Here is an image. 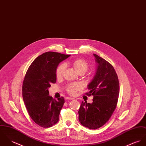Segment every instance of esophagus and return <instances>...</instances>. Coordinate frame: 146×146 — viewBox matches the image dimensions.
<instances>
[{
	"label": "esophagus",
	"mask_w": 146,
	"mask_h": 146,
	"mask_svg": "<svg viewBox=\"0 0 146 146\" xmlns=\"http://www.w3.org/2000/svg\"><path fill=\"white\" fill-rule=\"evenodd\" d=\"M66 100H74V98H73V97H66Z\"/></svg>",
	"instance_id": "esophagus-1"
}]
</instances>
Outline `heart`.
Segmentation results:
<instances>
[{
    "mask_svg": "<svg viewBox=\"0 0 146 146\" xmlns=\"http://www.w3.org/2000/svg\"><path fill=\"white\" fill-rule=\"evenodd\" d=\"M72 64L77 72L81 71L86 72L88 68L87 63L83 59H76L72 62ZM64 69L65 65L64 64H60L58 66L56 70V76L57 78H60L62 76ZM81 88V85L80 83H72L68 86L67 91L69 94L73 95L76 93L77 91Z\"/></svg>",
    "mask_w": 146,
    "mask_h": 146,
    "instance_id": "b5f03b06",
    "label": "heart"
}]
</instances>
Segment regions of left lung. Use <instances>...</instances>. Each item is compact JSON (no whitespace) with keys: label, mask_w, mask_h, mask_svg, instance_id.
<instances>
[{"label":"left lung","mask_w":146,"mask_h":146,"mask_svg":"<svg viewBox=\"0 0 146 146\" xmlns=\"http://www.w3.org/2000/svg\"><path fill=\"white\" fill-rule=\"evenodd\" d=\"M96 69L95 74L88 84L87 95H92V103L81 104L79 121L90 129L104 125L113 113L118 100L119 83L113 65L101 57L94 54Z\"/></svg>","instance_id":"8db88e82"}]
</instances>
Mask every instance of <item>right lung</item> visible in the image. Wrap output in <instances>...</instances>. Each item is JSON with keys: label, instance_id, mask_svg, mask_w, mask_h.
Here are the masks:
<instances>
[{"label": "right lung", "instance_id": "1", "mask_svg": "<svg viewBox=\"0 0 146 146\" xmlns=\"http://www.w3.org/2000/svg\"><path fill=\"white\" fill-rule=\"evenodd\" d=\"M70 55L46 52L36 58L29 68L22 86V96L28 113L35 123L43 128L56 124L64 104L49 95L48 89L56 81V70Z\"/></svg>", "mask_w": 146, "mask_h": 146}]
</instances>
